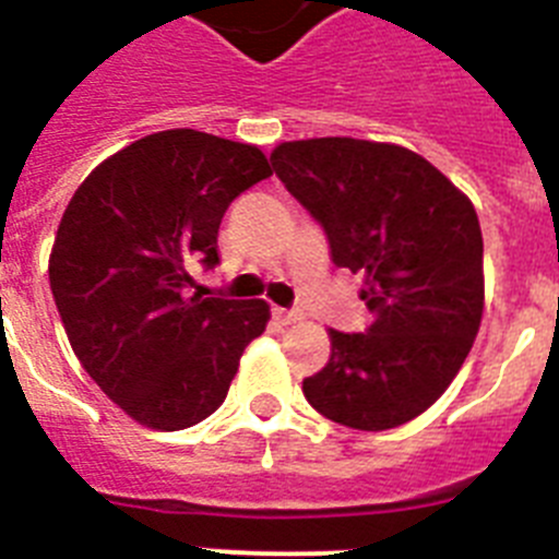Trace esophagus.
I'll return each mask as SVG.
<instances>
[{"mask_svg":"<svg viewBox=\"0 0 559 559\" xmlns=\"http://www.w3.org/2000/svg\"><path fill=\"white\" fill-rule=\"evenodd\" d=\"M274 319L280 324H294L302 319V313H296V310H285V308H274Z\"/></svg>","mask_w":559,"mask_h":559,"instance_id":"obj_1","label":"esophagus"}]
</instances>
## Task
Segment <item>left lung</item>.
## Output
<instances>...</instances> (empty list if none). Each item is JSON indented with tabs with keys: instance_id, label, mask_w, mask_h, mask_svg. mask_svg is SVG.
I'll list each match as a JSON object with an SVG mask.
<instances>
[{
	"instance_id": "8db88e82",
	"label": "left lung",
	"mask_w": 559,
	"mask_h": 559,
	"mask_svg": "<svg viewBox=\"0 0 559 559\" xmlns=\"http://www.w3.org/2000/svg\"><path fill=\"white\" fill-rule=\"evenodd\" d=\"M271 165L322 224L338 269L364 274L367 333L330 330V360L302 380L338 426L386 431L431 408L484 313V243L471 199L408 147L322 136L283 142Z\"/></svg>"
}]
</instances>
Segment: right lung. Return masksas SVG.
I'll return each instance as SVG.
<instances>
[{
    "mask_svg": "<svg viewBox=\"0 0 559 559\" xmlns=\"http://www.w3.org/2000/svg\"><path fill=\"white\" fill-rule=\"evenodd\" d=\"M271 176L257 145L192 128L151 133L75 190L49 254V288L92 380L140 426L181 431L218 412L263 299L190 294L187 265H218L224 212Z\"/></svg>",
    "mask_w": 559,
    "mask_h": 559,
    "instance_id": "obj_1",
    "label": "right lung"
}]
</instances>
